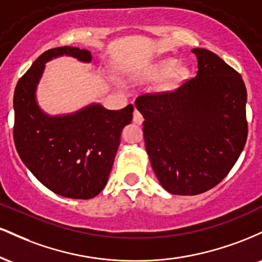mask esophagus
I'll return each mask as SVG.
<instances>
[{"instance_id":"esophagus-1","label":"esophagus","mask_w":262,"mask_h":262,"mask_svg":"<svg viewBox=\"0 0 262 262\" xmlns=\"http://www.w3.org/2000/svg\"><path fill=\"white\" fill-rule=\"evenodd\" d=\"M143 121L144 119H143V116H141V113L138 110H135L133 113V122L137 123V124H141Z\"/></svg>"}]
</instances>
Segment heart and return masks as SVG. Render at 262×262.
I'll list each match as a JSON object with an SVG mask.
<instances>
[{
	"label": "heart",
	"mask_w": 262,
	"mask_h": 262,
	"mask_svg": "<svg viewBox=\"0 0 262 262\" xmlns=\"http://www.w3.org/2000/svg\"><path fill=\"white\" fill-rule=\"evenodd\" d=\"M152 75L158 79H164V77L173 76L176 82H180L188 75L186 68H180V62L177 59H164L159 61L158 64L152 68Z\"/></svg>",
	"instance_id": "b5f03b06"
}]
</instances>
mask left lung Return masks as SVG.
Returning <instances> with one entry per match:
<instances>
[{
	"instance_id": "left-lung-1",
	"label": "left lung",
	"mask_w": 262,
	"mask_h": 262,
	"mask_svg": "<svg viewBox=\"0 0 262 262\" xmlns=\"http://www.w3.org/2000/svg\"><path fill=\"white\" fill-rule=\"evenodd\" d=\"M197 76L175 91L141 95L145 149L167 192L194 196L217 186L234 166L248 138L242 75L202 48Z\"/></svg>"
}]
</instances>
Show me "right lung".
Returning a JSON list of instances; mask_svg holds the SVG:
<instances>
[{
    "label": "right lung",
    "instance_id": "1",
    "mask_svg": "<svg viewBox=\"0 0 262 262\" xmlns=\"http://www.w3.org/2000/svg\"><path fill=\"white\" fill-rule=\"evenodd\" d=\"M61 55L83 62L92 60L89 50L59 47L33 62L14 90V145L45 187L62 197L90 200L107 185L122 129L130 123L134 107L110 111L93 103L68 116L45 114L35 100V90L45 62Z\"/></svg>",
    "mask_w": 262,
    "mask_h": 262
}]
</instances>
